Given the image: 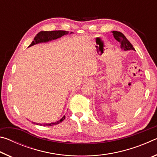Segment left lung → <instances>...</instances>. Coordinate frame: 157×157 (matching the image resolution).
Instances as JSON below:
<instances>
[{
  "label": "left lung",
  "instance_id": "left-lung-1",
  "mask_svg": "<svg viewBox=\"0 0 157 157\" xmlns=\"http://www.w3.org/2000/svg\"><path fill=\"white\" fill-rule=\"evenodd\" d=\"M112 33L116 40L121 44V47L122 49H123L124 50H135L132 44L128 41V39L126 38L123 33L118 31H113Z\"/></svg>",
  "mask_w": 157,
  "mask_h": 157
}]
</instances>
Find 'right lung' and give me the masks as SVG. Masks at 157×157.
Returning <instances> with one entry per match:
<instances>
[{
  "label": "right lung",
  "mask_w": 157,
  "mask_h": 157,
  "mask_svg": "<svg viewBox=\"0 0 157 157\" xmlns=\"http://www.w3.org/2000/svg\"><path fill=\"white\" fill-rule=\"evenodd\" d=\"M73 32H71L70 34H72ZM69 34L68 31H65V30H55V31H41L40 33H39L36 34V36L34 37V41L32 42L31 44L29 46H32L34 44H37L39 43H41V42H47L51 40H54V39H57L59 37H62V36L65 35V34ZM65 119V116L62 117V118L60 119L59 121L56 122V123H48V124H39V123H35L36 124H40L41 126H52L54 124H57L60 123L61 122H62L63 120Z\"/></svg>",
  "instance_id": "obj_1"
}]
</instances>
